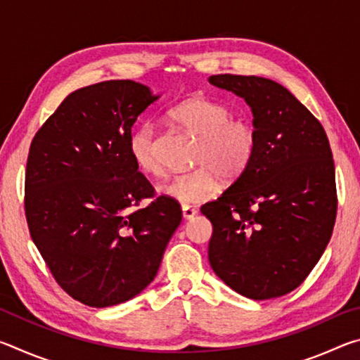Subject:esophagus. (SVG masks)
<instances>
[{"label": "esophagus", "mask_w": 360, "mask_h": 360, "mask_svg": "<svg viewBox=\"0 0 360 360\" xmlns=\"http://www.w3.org/2000/svg\"><path fill=\"white\" fill-rule=\"evenodd\" d=\"M195 214H197V210L192 208V206H187V205L182 206V217L192 219Z\"/></svg>", "instance_id": "34e87169"}]
</instances>
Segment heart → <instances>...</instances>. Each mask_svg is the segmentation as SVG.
I'll return each mask as SVG.
<instances>
[{"instance_id": "heart-1", "label": "heart", "mask_w": 360, "mask_h": 360, "mask_svg": "<svg viewBox=\"0 0 360 360\" xmlns=\"http://www.w3.org/2000/svg\"><path fill=\"white\" fill-rule=\"evenodd\" d=\"M169 119L182 130L198 138L191 173L176 174L158 187L163 197L182 205L206 202L221 188V178L238 181L254 162L259 133L249 119L233 117L221 101L192 96L169 109ZM129 152L135 167L148 176H160L163 167L158 155L154 125L143 124L131 131Z\"/></svg>"}]
</instances>
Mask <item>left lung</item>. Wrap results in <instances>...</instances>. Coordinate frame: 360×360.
Segmentation results:
<instances>
[{"label": "left lung", "instance_id": "obj_1", "mask_svg": "<svg viewBox=\"0 0 360 360\" xmlns=\"http://www.w3.org/2000/svg\"><path fill=\"white\" fill-rule=\"evenodd\" d=\"M208 81L245 98L259 133L248 172L202 206L212 224L211 268L252 300L285 295L311 273L333 231L338 200L328 138L271 79L217 75Z\"/></svg>", "mask_w": 360, "mask_h": 360}]
</instances>
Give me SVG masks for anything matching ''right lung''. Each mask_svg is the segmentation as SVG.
<instances>
[{
  "mask_svg": "<svg viewBox=\"0 0 360 360\" xmlns=\"http://www.w3.org/2000/svg\"><path fill=\"white\" fill-rule=\"evenodd\" d=\"M158 98L135 81L70 94L30 146L25 216L60 288L94 308L127 302L154 281L182 219L129 152L131 127ZM152 198L146 209L141 200Z\"/></svg>",
  "mask_w": 360,
  "mask_h": 360,
  "instance_id": "obj_1",
  "label": "right lung"
}]
</instances>
